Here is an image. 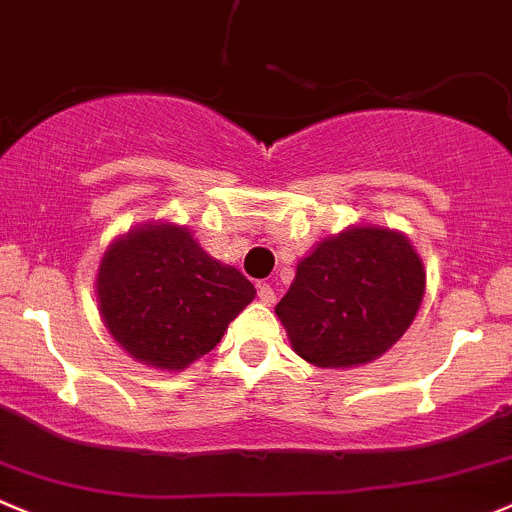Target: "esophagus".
Wrapping results in <instances>:
<instances>
[{"instance_id":"esophagus-1","label":"esophagus","mask_w":512,"mask_h":512,"mask_svg":"<svg viewBox=\"0 0 512 512\" xmlns=\"http://www.w3.org/2000/svg\"><path fill=\"white\" fill-rule=\"evenodd\" d=\"M257 297H260V302H265V305H272V302L277 300L275 290H272V285H267V282L257 285Z\"/></svg>"}]
</instances>
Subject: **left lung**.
<instances>
[{"mask_svg":"<svg viewBox=\"0 0 512 512\" xmlns=\"http://www.w3.org/2000/svg\"><path fill=\"white\" fill-rule=\"evenodd\" d=\"M423 295V262L400 232L352 227L297 265L275 312L297 355L317 367H352L405 335Z\"/></svg>","mask_w":512,"mask_h":512,"instance_id":"obj_1","label":"left lung"}]
</instances>
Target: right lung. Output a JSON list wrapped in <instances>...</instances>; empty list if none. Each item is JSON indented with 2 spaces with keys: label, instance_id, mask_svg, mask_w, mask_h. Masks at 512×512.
Instances as JSON below:
<instances>
[{
  "label": "right lung",
  "instance_id": "right-lung-1",
  "mask_svg": "<svg viewBox=\"0 0 512 512\" xmlns=\"http://www.w3.org/2000/svg\"><path fill=\"white\" fill-rule=\"evenodd\" d=\"M255 297L185 227L145 225L102 257L97 300L114 340L145 365L182 370L207 355Z\"/></svg>",
  "mask_w": 512,
  "mask_h": 512
}]
</instances>
